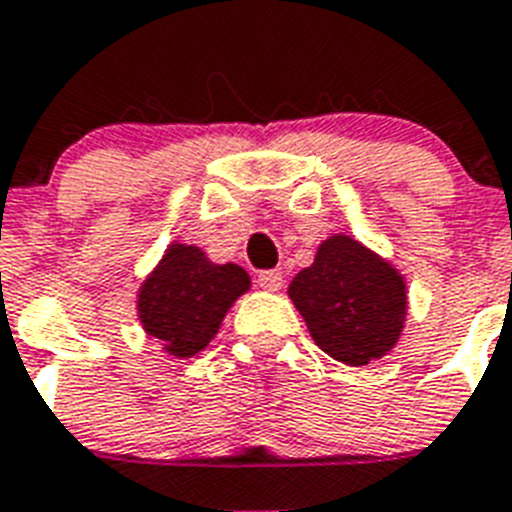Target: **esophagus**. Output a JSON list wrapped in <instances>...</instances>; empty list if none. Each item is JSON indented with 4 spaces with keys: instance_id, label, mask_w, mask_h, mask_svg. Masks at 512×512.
I'll return each mask as SVG.
<instances>
[{
    "instance_id": "1",
    "label": "esophagus",
    "mask_w": 512,
    "mask_h": 512,
    "mask_svg": "<svg viewBox=\"0 0 512 512\" xmlns=\"http://www.w3.org/2000/svg\"><path fill=\"white\" fill-rule=\"evenodd\" d=\"M257 284L263 286V289H268V292H278L281 284H284V273L278 268L260 270V273H257Z\"/></svg>"
}]
</instances>
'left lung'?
Masks as SVG:
<instances>
[{"label": "left lung", "mask_w": 512, "mask_h": 512, "mask_svg": "<svg viewBox=\"0 0 512 512\" xmlns=\"http://www.w3.org/2000/svg\"><path fill=\"white\" fill-rule=\"evenodd\" d=\"M289 297L315 344L339 363L368 365L400 339L405 281L350 236L323 242L315 263L294 276Z\"/></svg>", "instance_id": "left-lung-1"}]
</instances>
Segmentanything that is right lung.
Returning a JSON list of instances; mask_svg holds the SVG:
<instances>
[{
    "mask_svg": "<svg viewBox=\"0 0 512 512\" xmlns=\"http://www.w3.org/2000/svg\"><path fill=\"white\" fill-rule=\"evenodd\" d=\"M247 289L244 268L213 265L202 249L173 244L141 286L139 318L170 355L191 357L210 344L228 307Z\"/></svg>",
    "mask_w": 512,
    "mask_h": 512,
    "instance_id": "obj_1",
    "label": "right lung"
}]
</instances>
